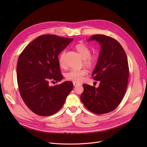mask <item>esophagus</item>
<instances>
[{"label":"esophagus","mask_w":147,"mask_h":147,"mask_svg":"<svg viewBox=\"0 0 147 147\" xmlns=\"http://www.w3.org/2000/svg\"><path fill=\"white\" fill-rule=\"evenodd\" d=\"M79 84H80L79 83H78V82H73V85L74 86H77V85H79Z\"/></svg>","instance_id":"esophagus-1"}]
</instances>
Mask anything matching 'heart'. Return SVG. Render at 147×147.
Wrapping results in <instances>:
<instances>
[{
  "mask_svg": "<svg viewBox=\"0 0 147 147\" xmlns=\"http://www.w3.org/2000/svg\"><path fill=\"white\" fill-rule=\"evenodd\" d=\"M76 49L84 59V63L87 65H92L95 62V57L90 56V50L88 46L84 44H78L76 46ZM65 52H62L59 58V63L61 67H65L64 62ZM88 74L86 69H72L65 74V78L68 80L76 82H81L83 80L84 76Z\"/></svg>",
  "mask_w": 147,
  "mask_h": 147,
  "instance_id": "b5f03b06",
  "label": "heart"
}]
</instances>
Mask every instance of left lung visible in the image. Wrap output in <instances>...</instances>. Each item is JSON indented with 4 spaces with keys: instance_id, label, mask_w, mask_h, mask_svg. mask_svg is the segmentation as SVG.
<instances>
[{
    "instance_id": "left-lung-1",
    "label": "left lung",
    "mask_w": 147,
    "mask_h": 147,
    "mask_svg": "<svg viewBox=\"0 0 147 147\" xmlns=\"http://www.w3.org/2000/svg\"><path fill=\"white\" fill-rule=\"evenodd\" d=\"M95 40L101 46L93 79L99 81L98 88L83 84L80 99L91 112L102 114L116 109L127 88L129 65L126 54L114 38L102 34L91 36L88 42Z\"/></svg>"
}]
</instances>
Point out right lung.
<instances>
[{
  "mask_svg": "<svg viewBox=\"0 0 147 147\" xmlns=\"http://www.w3.org/2000/svg\"><path fill=\"white\" fill-rule=\"evenodd\" d=\"M73 40L53 34L42 35L29 43L18 58L17 76L20 93L28 109L37 115L49 116L56 113L73 89L69 81L49 86L51 81L57 83L63 79L58 57Z\"/></svg>",
  "mask_w": 147,
  "mask_h": 147,
  "instance_id": "right-lung-1",
  "label": "right lung"
}]
</instances>
